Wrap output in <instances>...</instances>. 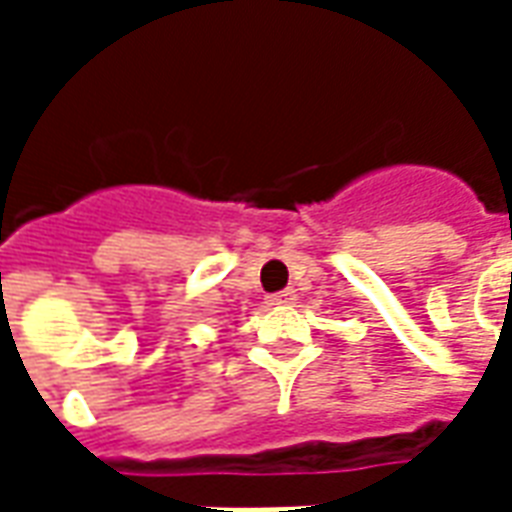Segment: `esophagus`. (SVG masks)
Returning <instances> with one entry per match:
<instances>
[{
  "label": "esophagus",
  "mask_w": 512,
  "mask_h": 512,
  "mask_svg": "<svg viewBox=\"0 0 512 512\" xmlns=\"http://www.w3.org/2000/svg\"><path fill=\"white\" fill-rule=\"evenodd\" d=\"M268 301H271V304H293V301H296V290L293 288L279 290V293H274Z\"/></svg>",
  "instance_id": "1"
}]
</instances>
